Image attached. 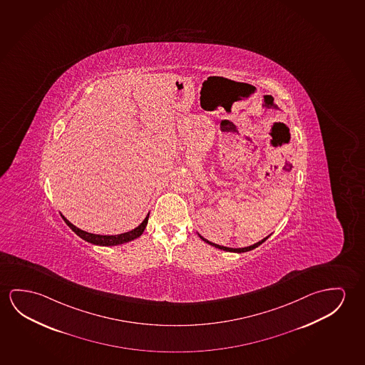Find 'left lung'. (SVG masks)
<instances>
[{
    "label": "left lung",
    "mask_w": 365,
    "mask_h": 365,
    "mask_svg": "<svg viewBox=\"0 0 365 365\" xmlns=\"http://www.w3.org/2000/svg\"><path fill=\"white\" fill-rule=\"evenodd\" d=\"M200 237L202 239L203 242H207V244H210V245H212V247H219V249H221V250H225V252H249V250H252V249H255V247H258L260 244H263L268 237H265V239H263L262 242H257V244H254V245H252V247H239V249H234V247H221V245H217V244H213V242H208V240H206L205 237H202V236L200 235Z\"/></svg>",
    "instance_id": "obj_1"
}]
</instances>
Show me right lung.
I'll return each mask as SVG.
<instances>
[{"instance_id": "1", "label": "right lung", "mask_w": 365, "mask_h": 365, "mask_svg": "<svg viewBox=\"0 0 365 365\" xmlns=\"http://www.w3.org/2000/svg\"><path fill=\"white\" fill-rule=\"evenodd\" d=\"M62 217L63 220L66 221V224H67L79 237H82L86 242L95 244V245H101V247H113V245H118V244H123V242H131V240H134L136 237H139V236L144 232V230H145L149 215L146 216L145 220H144L136 229L129 231V232H125V234H120V235H96V234H90V232H86V231L81 230L78 227H76V226H74L73 224H71L64 216H62Z\"/></svg>"}]
</instances>
